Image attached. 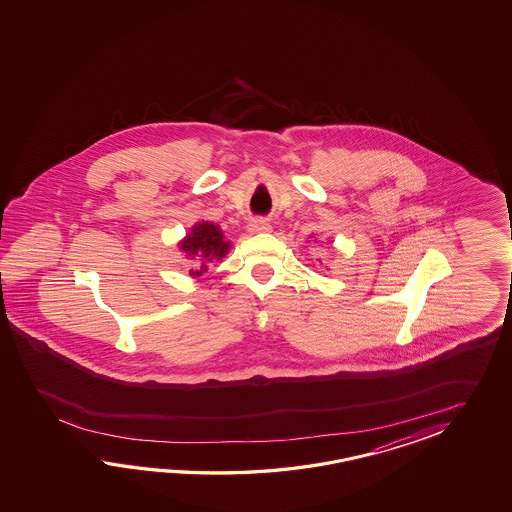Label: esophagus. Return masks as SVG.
Instances as JSON below:
<instances>
[{"label":"esophagus","instance_id":"1","mask_svg":"<svg viewBox=\"0 0 512 512\" xmlns=\"http://www.w3.org/2000/svg\"><path fill=\"white\" fill-rule=\"evenodd\" d=\"M249 230L254 234H261V232H271V223L267 219L256 218L252 219L249 223Z\"/></svg>","mask_w":512,"mask_h":512}]
</instances>
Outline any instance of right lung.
<instances>
[{
    "label": "right lung",
    "mask_w": 512,
    "mask_h": 512,
    "mask_svg": "<svg viewBox=\"0 0 512 512\" xmlns=\"http://www.w3.org/2000/svg\"><path fill=\"white\" fill-rule=\"evenodd\" d=\"M183 251L196 261L190 269L192 276H199L207 271L208 265L219 261L230 249V243L223 240L218 225L201 221L190 230V234L179 245Z\"/></svg>",
    "instance_id": "1"
}]
</instances>
